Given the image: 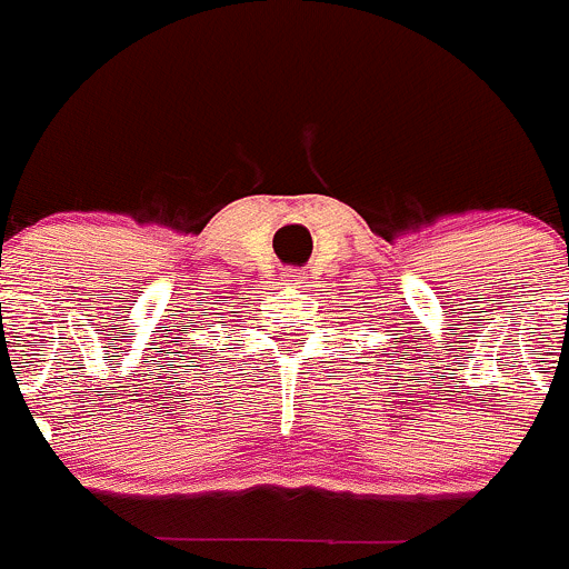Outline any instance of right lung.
Instances as JSON below:
<instances>
[{"mask_svg":"<svg viewBox=\"0 0 569 569\" xmlns=\"http://www.w3.org/2000/svg\"><path fill=\"white\" fill-rule=\"evenodd\" d=\"M188 368H199V365H188Z\"/></svg>","mask_w":569,"mask_h":569,"instance_id":"add662e5","label":"right lung"}]
</instances>
